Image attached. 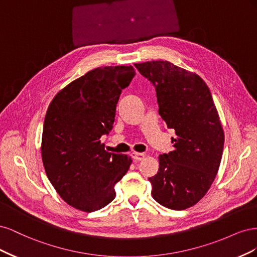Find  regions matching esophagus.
<instances>
[{
  "instance_id": "1",
  "label": "esophagus",
  "mask_w": 257,
  "mask_h": 257,
  "mask_svg": "<svg viewBox=\"0 0 257 257\" xmlns=\"http://www.w3.org/2000/svg\"><path fill=\"white\" fill-rule=\"evenodd\" d=\"M132 159H133L134 161H142L145 159L146 155L144 153H138V152H133L131 154Z\"/></svg>"
}]
</instances>
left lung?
<instances>
[{"instance_id": "8db88e82", "label": "left lung", "mask_w": 257, "mask_h": 257, "mask_svg": "<svg viewBox=\"0 0 257 257\" xmlns=\"http://www.w3.org/2000/svg\"><path fill=\"white\" fill-rule=\"evenodd\" d=\"M157 91L159 113L175 130L174 150L160 155L158 174L149 178L152 197L173 210H184L205 196L217 174L224 133L213 98L196 74L168 61L135 64Z\"/></svg>"}]
</instances>
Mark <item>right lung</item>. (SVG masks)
<instances>
[{"instance_id": "add662e5", "label": "right lung", "mask_w": 257, "mask_h": 257, "mask_svg": "<svg viewBox=\"0 0 257 257\" xmlns=\"http://www.w3.org/2000/svg\"><path fill=\"white\" fill-rule=\"evenodd\" d=\"M133 66L88 72L61 90L45 116L42 158L59 195L72 207L93 212L114 199V184L132 163L109 153L99 138L113 127L121 92L135 76Z\"/></svg>"}]
</instances>
